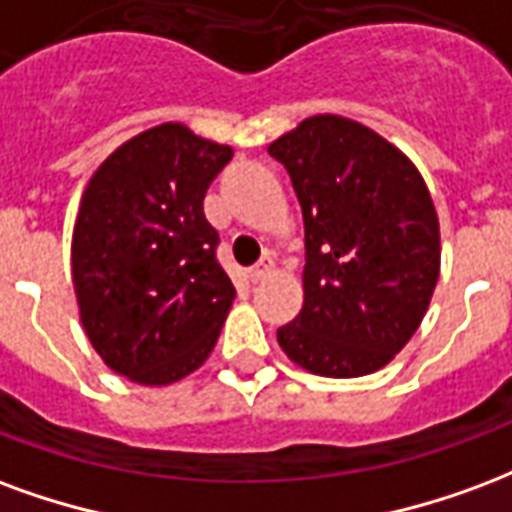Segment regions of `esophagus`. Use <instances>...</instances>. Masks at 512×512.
<instances>
[{
	"label": "esophagus",
	"mask_w": 512,
	"mask_h": 512,
	"mask_svg": "<svg viewBox=\"0 0 512 512\" xmlns=\"http://www.w3.org/2000/svg\"><path fill=\"white\" fill-rule=\"evenodd\" d=\"M272 270H275V261H272V256H264V259H261L256 267H251V270H248V281L251 283L264 281L267 275H272Z\"/></svg>",
	"instance_id": "34e87169"
}]
</instances>
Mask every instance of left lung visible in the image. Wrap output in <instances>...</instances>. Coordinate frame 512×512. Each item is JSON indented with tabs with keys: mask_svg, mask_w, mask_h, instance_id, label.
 Segmentation results:
<instances>
[{
	"mask_svg": "<svg viewBox=\"0 0 512 512\" xmlns=\"http://www.w3.org/2000/svg\"><path fill=\"white\" fill-rule=\"evenodd\" d=\"M305 223L302 311L278 330L286 357L330 379L374 374L423 322L439 281V218L401 149L338 114L281 138Z\"/></svg>",
	"mask_w": 512,
	"mask_h": 512,
	"instance_id": "8db88e82",
	"label": "left lung"
}]
</instances>
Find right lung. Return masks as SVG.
<instances>
[{"mask_svg":"<svg viewBox=\"0 0 512 512\" xmlns=\"http://www.w3.org/2000/svg\"><path fill=\"white\" fill-rule=\"evenodd\" d=\"M231 155L163 122L114 149L81 193L70 248L78 316L100 360L130 382H179L218 343L234 286L201 204Z\"/></svg>","mask_w":512,"mask_h":512,"instance_id":"1","label":"right lung"}]
</instances>
